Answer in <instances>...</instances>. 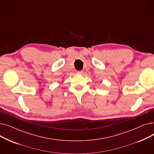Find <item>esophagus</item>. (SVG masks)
I'll use <instances>...</instances> for the list:
<instances>
[{"instance_id":"esophagus-1","label":"esophagus","mask_w":154,"mask_h":154,"mask_svg":"<svg viewBox=\"0 0 154 154\" xmlns=\"http://www.w3.org/2000/svg\"><path fill=\"white\" fill-rule=\"evenodd\" d=\"M82 73H83L82 70H77L76 71V74H82Z\"/></svg>"}]
</instances>
